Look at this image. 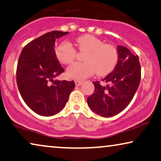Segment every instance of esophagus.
I'll return each instance as SVG.
<instances>
[{
	"instance_id": "esophagus-1",
	"label": "esophagus",
	"mask_w": 161,
	"mask_h": 161,
	"mask_svg": "<svg viewBox=\"0 0 161 161\" xmlns=\"http://www.w3.org/2000/svg\"><path fill=\"white\" fill-rule=\"evenodd\" d=\"M75 85H76L77 86H80L81 84H82L83 82H82V81H80V80H75Z\"/></svg>"
}]
</instances>
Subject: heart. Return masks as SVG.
Wrapping results in <instances>:
<instances>
[{"label":"heart","instance_id":"heart-1","mask_svg":"<svg viewBox=\"0 0 161 161\" xmlns=\"http://www.w3.org/2000/svg\"><path fill=\"white\" fill-rule=\"evenodd\" d=\"M78 49L86 52L83 58L85 62H76L67 69L69 78L83 80L97 73L104 75L110 73L118 62V53L115 46L104 44L100 39L92 35L78 37L75 40ZM58 59L62 63H72L76 57V50L72 43L63 42L56 51Z\"/></svg>","mask_w":161,"mask_h":161}]
</instances>
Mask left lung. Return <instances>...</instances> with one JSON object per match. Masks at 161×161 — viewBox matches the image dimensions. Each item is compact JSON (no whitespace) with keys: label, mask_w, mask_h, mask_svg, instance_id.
<instances>
[{"label":"left lung","mask_w":161,"mask_h":161,"mask_svg":"<svg viewBox=\"0 0 161 161\" xmlns=\"http://www.w3.org/2000/svg\"><path fill=\"white\" fill-rule=\"evenodd\" d=\"M118 63L113 71L102 80L108 83L102 86L93 82L94 93L88 97L90 109L102 117H112L123 111L134 97L141 80L139 57L127 48L117 46Z\"/></svg>","instance_id":"left-lung-1"}]
</instances>
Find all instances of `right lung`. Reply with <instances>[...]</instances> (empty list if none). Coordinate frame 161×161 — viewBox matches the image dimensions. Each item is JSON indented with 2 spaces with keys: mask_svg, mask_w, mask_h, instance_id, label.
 Instances as JSON below:
<instances>
[{
  "mask_svg": "<svg viewBox=\"0 0 161 161\" xmlns=\"http://www.w3.org/2000/svg\"><path fill=\"white\" fill-rule=\"evenodd\" d=\"M68 33L57 30L47 32L25 46L19 58V91L27 105L42 116L61 111L75 88L73 80H54L64 72L56 55L55 41Z\"/></svg>",
  "mask_w": 161,
  "mask_h": 161,
  "instance_id": "1",
  "label": "right lung"
}]
</instances>
